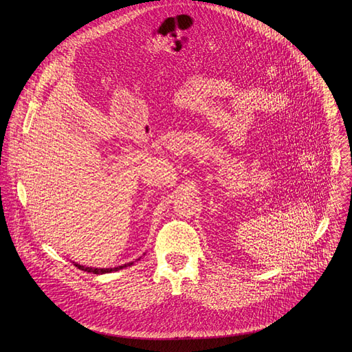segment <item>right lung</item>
Returning a JSON list of instances; mask_svg holds the SVG:
<instances>
[{"mask_svg": "<svg viewBox=\"0 0 352 352\" xmlns=\"http://www.w3.org/2000/svg\"><path fill=\"white\" fill-rule=\"evenodd\" d=\"M131 265H133V263H126V265H124V266H118V267H114V269H91V267H85V266H80V265L75 263V266H76L78 269L85 270V272H87V273H93V274H104V273L117 272V270H121V269H124V267H126V266H131Z\"/></svg>", "mask_w": 352, "mask_h": 352, "instance_id": "1", "label": "right lung"}]
</instances>
